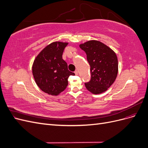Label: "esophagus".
<instances>
[{"label":"esophagus","instance_id":"obj_1","mask_svg":"<svg viewBox=\"0 0 148 148\" xmlns=\"http://www.w3.org/2000/svg\"><path fill=\"white\" fill-rule=\"evenodd\" d=\"M75 75H77L78 74V71L77 70H75Z\"/></svg>","mask_w":148,"mask_h":148}]
</instances>
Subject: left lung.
I'll list each match as a JSON object with an SVG mask.
<instances>
[{
  "instance_id": "obj_1",
  "label": "left lung",
  "mask_w": 148,
  "mask_h": 148,
  "mask_svg": "<svg viewBox=\"0 0 148 148\" xmlns=\"http://www.w3.org/2000/svg\"><path fill=\"white\" fill-rule=\"evenodd\" d=\"M86 53L90 65L91 80L85 86L94 95L107 90L118 74V59L113 50L102 42L91 40L79 45Z\"/></svg>"
}]
</instances>
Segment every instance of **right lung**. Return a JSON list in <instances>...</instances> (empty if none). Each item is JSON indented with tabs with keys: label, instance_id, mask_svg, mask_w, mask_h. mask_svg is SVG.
I'll return each mask as SVG.
<instances>
[{
	"label": "right lung",
	"instance_id": "1",
	"mask_svg": "<svg viewBox=\"0 0 148 148\" xmlns=\"http://www.w3.org/2000/svg\"><path fill=\"white\" fill-rule=\"evenodd\" d=\"M68 42H53L40 52L34 60L32 71L36 83L44 92L57 96L68 85V78L75 73L68 70L62 54Z\"/></svg>",
	"mask_w": 148,
	"mask_h": 148
}]
</instances>
